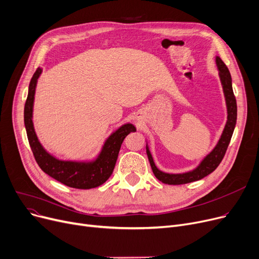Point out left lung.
<instances>
[{
    "mask_svg": "<svg viewBox=\"0 0 259 259\" xmlns=\"http://www.w3.org/2000/svg\"><path fill=\"white\" fill-rule=\"evenodd\" d=\"M216 64L219 70V77H220L221 84H223L227 107H228V121L225 126V130L223 132V135H221V137L217 145L215 146V149L202 160L201 163L194 170L189 171V173H183V174H167V173H163L161 170H159L154 163V160L150 153L149 147L146 146V154H147V157H149V161L152 166L154 175L158 180H160L165 184H174V186H176V184H184V183H190L193 181L200 180L205 176H207L208 174H211L212 171H214L226 155L234 128H235V125H236L237 104H236L235 96H234L233 89H232L231 73L227 65L219 57H216Z\"/></svg>",
    "mask_w": 259,
    "mask_h": 259,
    "instance_id": "8db88e82",
    "label": "left lung"
}]
</instances>
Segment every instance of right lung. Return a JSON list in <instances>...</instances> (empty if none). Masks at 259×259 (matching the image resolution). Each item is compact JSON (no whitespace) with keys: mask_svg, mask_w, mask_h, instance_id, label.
I'll list each match as a JSON object with an SVG mask.
<instances>
[{"mask_svg":"<svg viewBox=\"0 0 259 259\" xmlns=\"http://www.w3.org/2000/svg\"><path fill=\"white\" fill-rule=\"evenodd\" d=\"M42 69L39 67L33 73L29 83L28 96L24 107V123L27 138L36 163L41 169L67 187L80 190H89L101 186L113 174L121 144L124 138L136 128L131 123L122 125L105 141L103 149L95 161L75 162L62 161L48 154L36 137L32 123V107L35 85Z\"/></svg>","mask_w":259,"mask_h":259,"instance_id":"obj_1","label":"right lung"}]
</instances>
